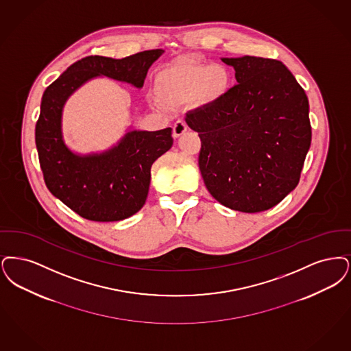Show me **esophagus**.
I'll list each match as a JSON object with an SVG mask.
<instances>
[{"label":"esophagus","mask_w":351,"mask_h":351,"mask_svg":"<svg viewBox=\"0 0 351 351\" xmlns=\"http://www.w3.org/2000/svg\"><path fill=\"white\" fill-rule=\"evenodd\" d=\"M187 131V125L183 121H178V122L174 123L173 125V136L176 138H178L180 136H182L183 134Z\"/></svg>","instance_id":"obj_1"}]
</instances>
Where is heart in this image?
Masks as SVG:
<instances>
[{"instance_id":"1","label":"heart","mask_w":351,"mask_h":351,"mask_svg":"<svg viewBox=\"0 0 351 351\" xmlns=\"http://www.w3.org/2000/svg\"><path fill=\"white\" fill-rule=\"evenodd\" d=\"M228 69L219 64L177 61L162 68L154 77L157 101L168 108L195 102L199 106L217 104L229 89Z\"/></svg>"}]
</instances>
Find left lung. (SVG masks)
<instances>
[{"instance_id": "left-lung-1", "label": "left lung", "mask_w": 351, "mask_h": 351, "mask_svg": "<svg viewBox=\"0 0 351 351\" xmlns=\"http://www.w3.org/2000/svg\"><path fill=\"white\" fill-rule=\"evenodd\" d=\"M237 84L215 105L186 114L198 132L199 169L210 194L230 210L266 211L298 186L311 147L309 104L282 61L221 58Z\"/></svg>"}]
</instances>
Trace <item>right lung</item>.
Segmentation results:
<instances>
[{
	"mask_svg": "<svg viewBox=\"0 0 351 351\" xmlns=\"http://www.w3.org/2000/svg\"><path fill=\"white\" fill-rule=\"evenodd\" d=\"M164 49L144 51L123 59L88 56L72 64L47 88L35 127L40 168L51 194L81 217L119 221L144 206L152 164L173 145L171 128L141 131L128 127L121 140L101 152L72 151L64 140L62 111L69 97L98 77L141 89Z\"/></svg>",
	"mask_w": 351,
	"mask_h": 351,
	"instance_id": "1",
	"label": "right lung"
}]
</instances>
